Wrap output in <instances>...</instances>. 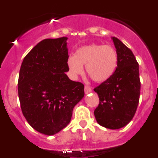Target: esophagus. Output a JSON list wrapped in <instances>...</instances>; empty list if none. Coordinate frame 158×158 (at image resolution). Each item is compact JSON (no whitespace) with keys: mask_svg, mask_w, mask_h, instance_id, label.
<instances>
[{"mask_svg":"<svg viewBox=\"0 0 158 158\" xmlns=\"http://www.w3.org/2000/svg\"><path fill=\"white\" fill-rule=\"evenodd\" d=\"M91 92H92L91 87H89V85L85 86V94H88V93H91Z\"/></svg>","mask_w":158,"mask_h":158,"instance_id":"obj_1","label":"esophagus"}]
</instances>
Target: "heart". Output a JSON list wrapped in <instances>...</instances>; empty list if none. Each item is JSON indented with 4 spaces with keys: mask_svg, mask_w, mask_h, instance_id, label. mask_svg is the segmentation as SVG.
I'll use <instances>...</instances> for the list:
<instances>
[{
    "mask_svg": "<svg viewBox=\"0 0 158 158\" xmlns=\"http://www.w3.org/2000/svg\"><path fill=\"white\" fill-rule=\"evenodd\" d=\"M117 62V54L111 47L90 44L78 48L74 56L69 57L67 65L73 76L81 74L82 65H85L86 73L92 80L104 82L112 76Z\"/></svg>",
    "mask_w": 158,
    "mask_h": 158,
    "instance_id": "obj_1",
    "label": "heart"
}]
</instances>
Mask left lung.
<instances>
[{
	"label": "left lung",
	"mask_w": 158,
	"mask_h": 158,
	"mask_svg": "<svg viewBox=\"0 0 158 158\" xmlns=\"http://www.w3.org/2000/svg\"><path fill=\"white\" fill-rule=\"evenodd\" d=\"M117 67L112 76L94 89L100 102L94 111L100 126L116 130L127 125L133 118L139 102L141 83L139 63L127 47L115 37Z\"/></svg>",
	"instance_id": "8db88e82"
}]
</instances>
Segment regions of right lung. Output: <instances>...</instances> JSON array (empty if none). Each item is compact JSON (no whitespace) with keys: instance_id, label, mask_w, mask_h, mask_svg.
Here are the masks:
<instances>
[{"instance_id":"obj_1","label":"right lung","mask_w":158,"mask_h":158,"mask_svg":"<svg viewBox=\"0 0 158 158\" xmlns=\"http://www.w3.org/2000/svg\"><path fill=\"white\" fill-rule=\"evenodd\" d=\"M66 40H42L25 56L19 69L18 95L23 116L35 131L47 135L69 124L73 107L85 96L83 84L65 74Z\"/></svg>"}]
</instances>
